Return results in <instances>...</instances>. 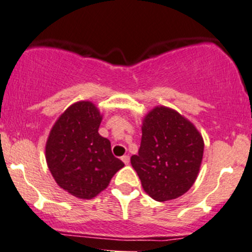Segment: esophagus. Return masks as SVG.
<instances>
[{
  "label": "esophagus",
  "mask_w": 252,
  "mask_h": 252,
  "mask_svg": "<svg viewBox=\"0 0 252 252\" xmlns=\"http://www.w3.org/2000/svg\"><path fill=\"white\" fill-rule=\"evenodd\" d=\"M122 160H123V163L124 164H129V161H130V158H129V156H123V157H122Z\"/></svg>",
  "instance_id": "34e87169"
}]
</instances>
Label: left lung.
<instances>
[{
  "mask_svg": "<svg viewBox=\"0 0 252 252\" xmlns=\"http://www.w3.org/2000/svg\"><path fill=\"white\" fill-rule=\"evenodd\" d=\"M204 141L194 126L173 108L157 106L142 121L139 153L131 156L145 192L157 202L176 199L194 184Z\"/></svg>",
  "mask_w": 252,
  "mask_h": 252,
  "instance_id": "1",
  "label": "left lung"
}]
</instances>
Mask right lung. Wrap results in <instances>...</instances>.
Here are the masks:
<instances>
[{"label":"right lung","mask_w":252,"mask_h":252,"mask_svg":"<svg viewBox=\"0 0 252 252\" xmlns=\"http://www.w3.org/2000/svg\"><path fill=\"white\" fill-rule=\"evenodd\" d=\"M102 116L91 101L75 102L58 118L46 144V160L55 182L75 197L92 199L124 163L99 134Z\"/></svg>","instance_id":"right-lung-1"}]
</instances>
